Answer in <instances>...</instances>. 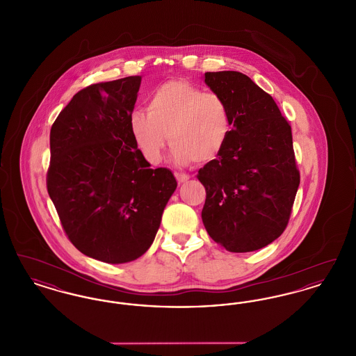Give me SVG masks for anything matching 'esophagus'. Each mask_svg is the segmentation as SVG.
Masks as SVG:
<instances>
[{
    "label": "esophagus",
    "instance_id": "obj_1",
    "mask_svg": "<svg viewBox=\"0 0 356 356\" xmlns=\"http://www.w3.org/2000/svg\"><path fill=\"white\" fill-rule=\"evenodd\" d=\"M175 176H176V180L181 184V183H186L189 180V176L186 173H179V172H175Z\"/></svg>",
    "mask_w": 356,
    "mask_h": 356
}]
</instances>
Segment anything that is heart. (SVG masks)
<instances>
[{
  "mask_svg": "<svg viewBox=\"0 0 356 356\" xmlns=\"http://www.w3.org/2000/svg\"><path fill=\"white\" fill-rule=\"evenodd\" d=\"M129 129L136 147L149 164L161 161L168 136L176 164L186 165L192 160L205 164L224 149L232 119L220 95L177 80L153 92L148 112L136 109L131 113Z\"/></svg>",
  "mask_w": 356,
  "mask_h": 356,
  "instance_id": "1",
  "label": "heart"
}]
</instances>
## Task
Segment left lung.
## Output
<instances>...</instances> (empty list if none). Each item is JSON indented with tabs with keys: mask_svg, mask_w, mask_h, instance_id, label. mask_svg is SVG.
I'll use <instances>...</instances> for the list:
<instances>
[{
	"mask_svg": "<svg viewBox=\"0 0 356 356\" xmlns=\"http://www.w3.org/2000/svg\"><path fill=\"white\" fill-rule=\"evenodd\" d=\"M204 81L232 119L224 149L197 175L207 192L204 227L229 252L256 251L283 234L300 184L291 127L248 76L207 72Z\"/></svg>",
	"mask_w": 356,
	"mask_h": 356,
	"instance_id": "left-lung-1",
	"label": "left lung"
}]
</instances>
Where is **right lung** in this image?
Instances as JSON below:
<instances>
[{"mask_svg": "<svg viewBox=\"0 0 356 356\" xmlns=\"http://www.w3.org/2000/svg\"><path fill=\"white\" fill-rule=\"evenodd\" d=\"M141 76L89 85L51 129L47 186L61 225L83 254L109 264L134 261L154 240L177 183L152 170L129 129Z\"/></svg>", "mask_w": 356, "mask_h": 356, "instance_id": "1", "label": "right lung"}]
</instances>
